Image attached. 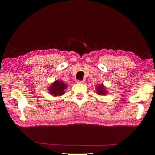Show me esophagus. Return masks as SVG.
I'll return each instance as SVG.
<instances>
[{
    "label": "esophagus",
    "mask_w": 155,
    "mask_h": 155,
    "mask_svg": "<svg viewBox=\"0 0 155 155\" xmlns=\"http://www.w3.org/2000/svg\"><path fill=\"white\" fill-rule=\"evenodd\" d=\"M85 80H78L77 81V83H85Z\"/></svg>",
    "instance_id": "esophagus-1"
}]
</instances>
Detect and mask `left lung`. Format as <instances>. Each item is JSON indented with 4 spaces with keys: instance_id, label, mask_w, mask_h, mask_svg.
Returning a JSON list of instances; mask_svg holds the SVG:
<instances>
[{
    "instance_id": "left-lung-1",
    "label": "left lung",
    "mask_w": 155,
    "mask_h": 155,
    "mask_svg": "<svg viewBox=\"0 0 155 155\" xmlns=\"http://www.w3.org/2000/svg\"><path fill=\"white\" fill-rule=\"evenodd\" d=\"M97 92H98L99 95H104V94H107L105 89H104V86L102 84L97 87Z\"/></svg>"
}]
</instances>
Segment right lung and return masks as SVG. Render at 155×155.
I'll list each match as a JSON object with an SVG mask.
<instances>
[{"label": "right lung", "mask_w": 155, "mask_h": 155, "mask_svg": "<svg viewBox=\"0 0 155 155\" xmlns=\"http://www.w3.org/2000/svg\"><path fill=\"white\" fill-rule=\"evenodd\" d=\"M67 85L61 81H56L52 83L51 87H49V91L52 95L58 96L63 95L64 94V90L66 89Z\"/></svg>", "instance_id": "obj_1"}]
</instances>
